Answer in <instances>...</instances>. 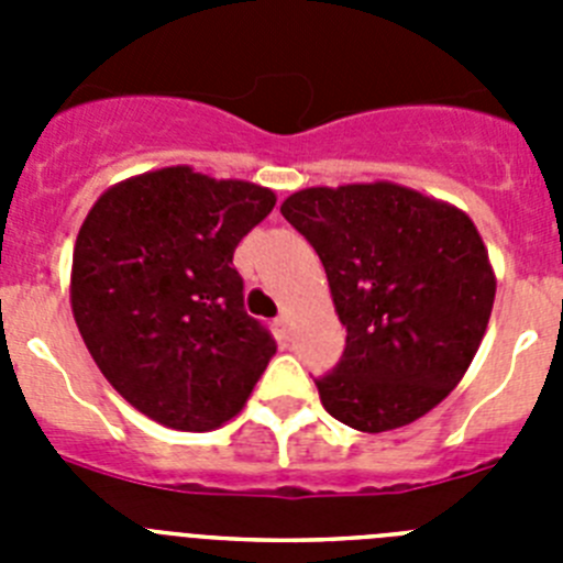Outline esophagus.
Returning a JSON list of instances; mask_svg holds the SVG:
<instances>
[{
  "label": "esophagus",
  "mask_w": 563,
  "mask_h": 563,
  "mask_svg": "<svg viewBox=\"0 0 563 563\" xmlns=\"http://www.w3.org/2000/svg\"><path fill=\"white\" fill-rule=\"evenodd\" d=\"M273 330H276L278 338L290 335V316H287V312H282V316H278L276 321H273Z\"/></svg>",
  "instance_id": "obj_1"
}]
</instances>
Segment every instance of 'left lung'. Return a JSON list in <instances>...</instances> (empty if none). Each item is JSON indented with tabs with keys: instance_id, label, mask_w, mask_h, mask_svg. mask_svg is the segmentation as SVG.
<instances>
[{
	"instance_id": "8db88e82",
	"label": "left lung",
	"mask_w": 563,
	"mask_h": 563,
	"mask_svg": "<svg viewBox=\"0 0 563 563\" xmlns=\"http://www.w3.org/2000/svg\"><path fill=\"white\" fill-rule=\"evenodd\" d=\"M316 247L346 327L324 409L380 434L429 415L467 372L494 310L496 278L460 208L395 183L305 188L282 202Z\"/></svg>"
}]
</instances>
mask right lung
<instances>
[{
  "label": "right lung",
  "instance_id": "right-lung-1",
  "mask_svg": "<svg viewBox=\"0 0 563 563\" xmlns=\"http://www.w3.org/2000/svg\"><path fill=\"white\" fill-rule=\"evenodd\" d=\"M273 206L271 188L172 166L118 183L87 213L69 282L78 332L114 391L161 426H222L276 355L233 267Z\"/></svg>",
  "mask_w": 563,
  "mask_h": 563
}]
</instances>
